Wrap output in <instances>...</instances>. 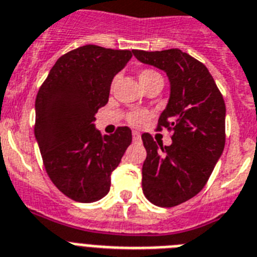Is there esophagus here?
Returning <instances> with one entry per match:
<instances>
[{"instance_id": "obj_1", "label": "esophagus", "mask_w": 257, "mask_h": 257, "mask_svg": "<svg viewBox=\"0 0 257 257\" xmlns=\"http://www.w3.org/2000/svg\"><path fill=\"white\" fill-rule=\"evenodd\" d=\"M140 139H141V135H140V132H137V131H133V140H135V141H139Z\"/></svg>"}]
</instances>
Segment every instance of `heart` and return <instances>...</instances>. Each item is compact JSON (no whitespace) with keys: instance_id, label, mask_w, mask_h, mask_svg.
<instances>
[{"instance_id":"obj_1","label":"heart","mask_w":257,"mask_h":257,"mask_svg":"<svg viewBox=\"0 0 257 257\" xmlns=\"http://www.w3.org/2000/svg\"><path fill=\"white\" fill-rule=\"evenodd\" d=\"M156 78H160V74H158V72H156V71H153V70L140 71L139 79H140V81H141V84H143V85H145L147 83H149L150 80H153V79H156ZM114 81H116V80H113V83H114ZM149 117H150V113L148 112V110H145V109H133L128 113V116H126V120H128V122L131 125H135V126H140V125L144 124V122L147 121Z\"/></svg>"}]
</instances>
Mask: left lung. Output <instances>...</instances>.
I'll return each mask as SVG.
<instances>
[{
	"instance_id": "obj_1",
	"label": "left lung",
	"mask_w": 257,
	"mask_h": 257,
	"mask_svg": "<svg viewBox=\"0 0 257 257\" xmlns=\"http://www.w3.org/2000/svg\"><path fill=\"white\" fill-rule=\"evenodd\" d=\"M145 64L165 71L170 81L168 105L158 131H172V145L144 133L147 160L143 191L160 207H174L195 197L207 183L226 143V105L207 67L178 49L133 50Z\"/></svg>"
}]
</instances>
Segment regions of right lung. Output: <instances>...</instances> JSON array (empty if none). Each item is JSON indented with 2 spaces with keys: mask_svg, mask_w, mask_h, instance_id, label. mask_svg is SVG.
<instances>
[{
  "mask_svg": "<svg viewBox=\"0 0 257 257\" xmlns=\"http://www.w3.org/2000/svg\"><path fill=\"white\" fill-rule=\"evenodd\" d=\"M132 53L81 46L56 60L39 88L35 139L50 179L72 201L105 197L110 174L132 143L128 126L104 137L95 128V114L108 103L114 75Z\"/></svg>",
  "mask_w": 257,
  "mask_h": 257,
  "instance_id": "1",
  "label": "right lung"
}]
</instances>
